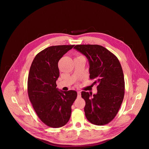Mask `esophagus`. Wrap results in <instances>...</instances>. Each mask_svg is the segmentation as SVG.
Listing matches in <instances>:
<instances>
[{"instance_id":"1","label":"esophagus","mask_w":149,"mask_h":149,"mask_svg":"<svg viewBox=\"0 0 149 149\" xmlns=\"http://www.w3.org/2000/svg\"><path fill=\"white\" fill-rule=\"evenodd\" d=\"M77 94H78V97H81V91H77Z\"/></svg>"}]
</instances>
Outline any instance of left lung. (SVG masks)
<instances>
[{
	"label": "left lung",
	"mask_w": 149,
	"mask_h": 149,
	"mask_svg": "<svg viewBox=\"0 0 149 149\" xmlns=\"http://www.w3.org/2000/svg\"><path fill=\"white\" fill-rule=\"evenodd\" d=\"M74 48L86 56L90 63V78L97 85V93L81 92L86 101L84 111L92 124L103 125L118 113L124 96L123 71L117 57L98 45H77Z\"/></svg>",
	"instance_id": "1"
}]
</instances>
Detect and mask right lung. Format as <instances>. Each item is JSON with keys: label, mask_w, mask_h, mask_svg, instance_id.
<instances>
[{"label": "right lung", "mask_w": 149, "mask_h": 149, "mask_svg": "<svg viewBox=\"0 0 149 149\" xmlns=\"http://www.w3.org/2000/svg\"><path fill=\"white\" fill-rule=\"evenodd\" d=\"M74 47L56 45L45 48L36 55L29 70V100L39 119L52 128H59L68 122L71 106L77 97L74 90L58 91L56 84L59 76L58 61Z\"/></svg>", "instance_id": "1"}]
</instances>
